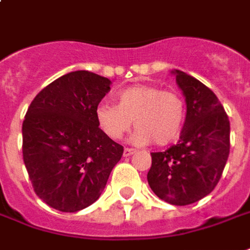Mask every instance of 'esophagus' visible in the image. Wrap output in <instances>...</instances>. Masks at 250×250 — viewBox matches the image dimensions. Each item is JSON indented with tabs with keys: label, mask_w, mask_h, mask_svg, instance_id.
Instances as JSON below:
<instances>
[{
	"label": "esophagus",
	"mask_w": 250,
	"mask_h": 250,
	"mask_svg": "<svg viewBox=\"0 0 250 250\" xmlns=\"http://www.w3.org/2000/svg\"><path fill=\"white\" fill-rule=\"evenodd\" d=\"M135 151H137L135 149H130V147H125V151H123V155H125V157H130V155L134 154Z\"/></svg>",
	"instance_id": "34e87169"
}]
</instances>
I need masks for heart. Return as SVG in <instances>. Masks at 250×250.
<instances>
[{
  "instance_id": "b5f03b06",
  "label": "heart",
  "mask_w": 250,
  "mask_h": 250,
  "mask_svg": "<svg viewBox=\"0 0 250 250\" xmlns=\"http://www.w3.org/2000/svg\"><path fill=\"white\" fill-rule=\"evenodd\" d=\"M116 105L100 104L96 120L100 130L113 141H119L134 125L131 142L165 146L179 137L186 120V101L174 90L157 85H134L120 90Z\"/></svg>"
}]
</instances>
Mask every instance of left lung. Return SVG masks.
Listing matches in <instances>:
<instances>
[{"instance_id": "8db88e82", "label": "left lung", "mask_w": 250, "mask_h": 250, "mask_svg": "<svg viewBox=\"0 0 250 250\" xmlns=\"http://www.w3.org/2000/svg\"><path fill=\"white\" fill-rule=\"evenodd\" d=\"M173 73L186 96V123L179 142L151 153L147 181L167 203L187 206L207 196L222 177L230 153V122L210 88L184 71Z\"/></svg>"}]
</instances>
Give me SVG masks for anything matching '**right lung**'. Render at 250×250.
Instances as JSON below:
<instances>
[{
  "label": "right lung",
  "instance_id": "1",
  "mask_svg": "<svg viewBox=\"0 0 250 250\" xmlns=\"http://www.w3.org/2000/svg\"><path fill=\"white\" fill-rule=\"evenodd\" d=\"M111 81L78 70L36 95L22 122V158L35 193L62 212L86 208L100 198L123 146L108 138L96 108Z\"/></svg>",
  "mask_w": 250,
  "mask_h": 250
}]
</instances>
